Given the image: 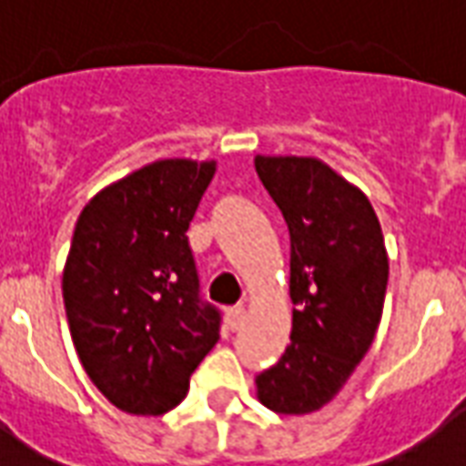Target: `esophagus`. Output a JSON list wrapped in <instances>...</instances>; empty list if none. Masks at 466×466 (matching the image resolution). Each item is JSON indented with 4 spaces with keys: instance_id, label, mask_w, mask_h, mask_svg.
Segmentation results:
<instances>
[{
    "instance_id": "obj_1",
    "label": "esophagus",
    "mask_w": 466,
    "mask_h": 466,
    "mask_svg": "<svg viewBox=\"0 0 466 466\" xmlns=\"http://www.w3.org/2000/svg\"><path fill=\"white\" fill-rule=\"evenodd\" d=\"M244 319V307L242 304H237V307H229L227 309V324H229V329H237Z\"/></svg>"
}]
</instances>
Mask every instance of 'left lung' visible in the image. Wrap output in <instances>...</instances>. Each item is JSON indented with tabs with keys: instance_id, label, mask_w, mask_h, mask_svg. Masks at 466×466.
<instances>
[{
	"instance_id": "1",
	"label": "left lung",
	"mask_w": 466,
	"mask_h": 466,
	"mask_svg": "<svg viewBox=\"0 0 466 466\" xmlns=\"http://www.w3.org/2000/svg\"><path fill=\"white\" fill-rule=\"evenodd\" d=\"M289 229L292 342L257 377L277 414H312L342 391L380 327L390 259L374 207L317 157H254Z\"/></svg>"
}]
</instances>
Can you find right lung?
I'll return each instance as SVG.
<instances>
[{"mask_svg": "<svg viewBox=\"0 0 466 466\" xmlns=\"http://www.w3.org/2000/svg\"><path fill=\"white\" fill-rule=\"evenodd\" d=\"M214 172V159H157L96 192L76 219L66 322L89 380L127 414L174 410L219 339L187 239Z\"/></svg>", "mask_w": 466, "mask_h": 466, "instance_id": "add662e5", "label": "right lung"}]
</instances>
